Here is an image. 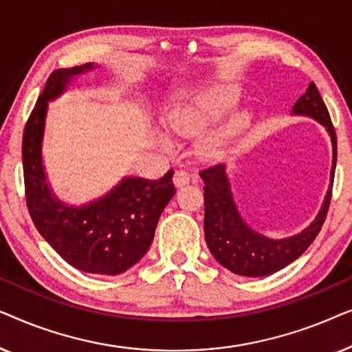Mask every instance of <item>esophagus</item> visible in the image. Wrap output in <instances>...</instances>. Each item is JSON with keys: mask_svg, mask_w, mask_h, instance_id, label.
I'll list each match as a JSON object with an SVG mask.
<instances>
[{"mask_svg": "<svg viewBox=\"0 0 352 352\" xmlns=\"http://www.w3.org/2000/svg\"><path fill=\"white\" fill-rule=\"evenodd\" d=\"M173 182H175L176 187H184L190 182V175L184 170H176L175 177H173Z\"/></svg>", "mask_w": 352, "mask_h": 352, "instance_id": "esophagus-1", "label": "esophagus"}]
</instances>
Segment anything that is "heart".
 <instances>
[{"label":"heart","mask_w":352,"mask_h":352,"mask_svg":"<svg viewBox=\"0 0 352 352\" xmlns=\"http://www.w3.org/2000/svg\"><path fill=\"white\" fill-rule=\"evenodd\" d=\"M242 91L239 86L219 85L210 88L190 91L177 98L165 115V124L177 136H200L224 117L239 102ZM252 124V112L237 109L224 117L216 126L206 133L199 144L201 155L216 158L228 151ZM157 142L162 147H170V139L165 134H157Z\"/></svg>","instance_id":"1"}]
</instances>
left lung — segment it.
Wrapping results in <instances>:
<instances>
[{
	"label": "left lung",
	"mask_w": 352,
	"mask_h": 352,
	"mask_svg": "<svg viewBox=\"0 0 352 352\" xmlns=\"http://www.w3.org/2000/svg\"><path fill=\"white\" fill-rule=\"evenodd\" d=\"M293 117H307L316 120L325 128L331 141V170L330 186L322 201L319 213L301 232L290 237H267L245 223L239 206L235 204L232 184L228 175V165L221 163L201 171L205 182V240L211 254L221 266L230 272L245 277H264L287 267L306 252L314 242L324 224L329 211L331 184H333L336 165V134L331 124L329 110L322 100L316 85L307 86L306 93L293 104Z\"/></svg>",
	"instance_id": "1"
}]
</instances>
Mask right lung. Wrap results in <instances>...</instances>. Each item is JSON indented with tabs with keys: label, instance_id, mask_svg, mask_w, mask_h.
I'll return each mask as SVG.
<instances>
[{
	"label": "right lung",
	"instance_id": "1",
	"mask_svg": "<svg viewBox=\"0 0 352 352\" xmlns=\"http://www.w3.org/2000/svg\"><path fill=\"white\" fill-rule=\"evenodd\" d=\"M98 64L54 70L28 118L22 141L25 199L33 224L59 256L78 269L117 276L151 248L162 211L175 195L173 170L157 181L123 176L112 189L81 205L67 204L52 189L43 160L50 102Z\"/></svg>",
	"mask_w": 352,
	"mask_h": 352
}]
</instances>
